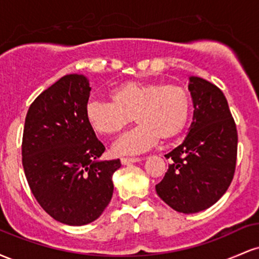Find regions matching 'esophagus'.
<instances>
[{
	"label": "esophagus",
	"mask_w": 259,
	"mask_h": 259,
	"mask_svg": "<svg viewBox=\"0 0 259 259\" xmlns=\"http://www.w3.org/2000/svg\"><path fill=\"white\" fill-rule=\"evenodd\" d=\"M140 160H141V158H136V157H134V158H125V157H124V158H120V162H121V164L123 165H126V164H130V163H136V162H140Z\"/></svg>",
	"instance_id": "esophagus-1"
}]
</instances>
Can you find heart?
Instances as JSON below:
<instances>
[{
  "instance_id": "heart-1",
  "label": "heart",
  "mask_w": 259,
  "mask_h": 259,
  "mask_svg": "<svg viewBox=\"0 0 259 259\" xmlns=\"http://www.w3.org/2000/svg\"><path fill=\"white\" fill-rule=\"evenodd\" d=\"M112 102L91 100L86 105L89 125L101 135H115L130 121L138 125L113 145L115 154H139L152 148L159 139L177 138L185 129L191 101L185 89L152 81H126L109 92Z\"/></svg>"
}]
</instances>
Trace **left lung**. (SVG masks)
<instances>
[{
    "instance_id": "obj_1",
    "label": "left lung",
    "mask_w": 259,
    "mask_h": 259,
    "mask_svg": "<svg viewBox=\"0 0 259 259\" xmlns=\"http://www.w3.org/2000/svg\"><path fill=\"white\" fill-rule=\"evenodd\" d=\"M194 118L183 144L165 154L171 164L157 195L180 213H197L227 192L236 165L237 132L224 94L198 76L189 78Z\"/></svg>"
}]
</instances>
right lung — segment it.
<instances>
[{"label":"right lung","instance_id":"1","mask_svg":"<svg viewBox=\"0 0 259 259\" xmlns=\"http://www.w3.org/2000/svg\"><path fill=\"white\" fill-rule=\"evenodd\" d=\"M90 82L68 74L29 107L23 133V168L45 212L67 225L89 224L113 195L112 177L120 160H100L105 146L89 125L85 108Z\"/></svg>","mask_w":259,"mask_h":259}]
</instances>
